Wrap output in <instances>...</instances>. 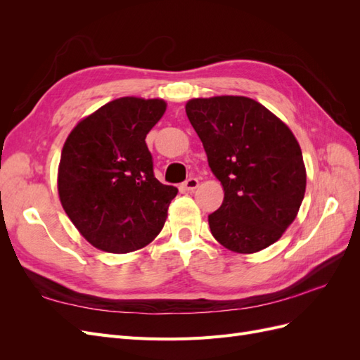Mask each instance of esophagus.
<instances>
[{
    "mask_svg": "<svg viewBox=\"0 0 360 360\" xmlns=\"http://www.w3.org/2000/svg\"><path fill=\"white\" fill-rule=\"evenodd\" d=\"M198 184H200L198 179L191 177V179H188L186 181L183 183V189H184V191H195V189L198 188Z\"/></svg>",
    "mask_w": 360,
    "mask_h": 360,
    "instance_id": "34e87169",
    "label": "esophagus"
}]
</instances>
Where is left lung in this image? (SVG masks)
<instances>
[{
	"label": "left lung",
	"instance_id": "8db88e82",
	"mask_svg": "<svg viewBox=\"0 0 360 360\" xmlns=\"http://www.w3.org/2000/svg\"><path fill=\"white\" fill-rule=\"evenodd\" d=\"M186 114L225 192L209 214L213 237L238 254L274 245L296 219L307 188L297 139L267 108L243 96L192 99Z\"/></svg>",
	"mask_w": 360,
	"mask_h": 360
}]
</instances>
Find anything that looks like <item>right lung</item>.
I'll return each instance as SVG.
<instances>
[{
	"mask_svg": "<svg viewBox=\"0 0 360 360\" xmlns=\"http://www.w3.org/2000/svg\"><path fill=\"white\" fill-rule=\"evenodd\" d=\"M165 110L162 99L120 97L81 120L64 143L60 201L94 248L132 252L163 228L179 191L155 177L146 136Z\"/></svg>",
	"mask_w": 360,
	"mask_h": 360,
	"instance_id": "right-lung-1",
	"label": "right lung"
}]
</instances>
